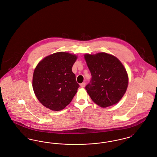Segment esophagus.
I'll return each mask as SVG.
<instances>
[{
    "instance_id": "1",
    "label": "esophagus",
    "mask_w": 157,
    "mask_h": 157,
    "mask_svg": "<svg viewBox=\"0 0 157 157\" xmlns=\"http://www.w3.org/2000/svg\"><path fill=\"white\" fill-rule=\"evenodd\" d=\"M85 82H82V83H81V85H80V86H81V88H84L85 87Z\"/></svg>"
}]
</instances>
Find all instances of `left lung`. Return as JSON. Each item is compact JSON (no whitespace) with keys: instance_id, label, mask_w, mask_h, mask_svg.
Instances as JSON below:
<instances>
[{"instance_id":"8db88e82","label":"left lung","mask_w":157,"mask_h":157,"mask_svg":"<svg viewBox=\"0 0 157 157\" xmlns=\"http://www.w3.org/2000/svg\"><path fill=\"white\" fill-rule=\"evenodd\" d=\"M92 78L85 86L92 100L102 108L117 104L128 85L127 71L120 60L106 53L84 55Z\"/></svg>"}]
</instances>
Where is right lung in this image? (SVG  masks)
I'll list each match as a JSON object with an SVG mask.
<instances>
[{"instance_id":"obj_1","label":"right lung","mask_w":157,"mask_h":157,"mask_svg":"<svg viewBox=\"0 0 157 157\" xmlns=\"http://www.w3.org/2000/svg\"><path fill=\"white\" fill-rule=\"evenodd\" d=\"M77 56L60 52L42 60L35 68L32 86L39 102L45 107L58 111L72 101L79 85L72 67Z\"/></svg>"}]
</instances>
